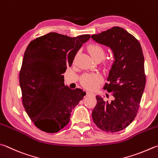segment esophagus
<instances>
[{"label": "esophagus", "instance_id": "1", "mask_svg": "<svg viewBox=\"0 0 158 158\" xmlns=\"http://www.w3.org/2000/svg\"><path fill=\"white\" fill-rule=\"evenodd\" d=\"M91 94H94V93H92V92H90V91L86 92V95H91Z\"/></svg>", "mask_w": 158, "mask_h": 158}]
</instances>
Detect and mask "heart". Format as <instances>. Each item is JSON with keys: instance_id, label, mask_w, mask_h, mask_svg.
I'll return each mask as SVG.
<instances>
[{"instance_id": "heart-1", "label": "heart", "mask_w": 158, "mask_h": 158, "mask_svg": "<svg viewBox=\"0 0 158 158\" xmlns=\"http://www.w3.org/2000/svg\"><path fill=\"white\" fill-rule=\"evenodd\" d=\"M89 53L95 61H102L105 56V51L102 46L97 44H90L88 47ZM106 65H110L112 64L111 59L106 60L105 61ZM99 76L97 74H85L81 77V83L84 87L88 89L95 88L97 83L99 81Z\"/></svg>"}]
</instances>
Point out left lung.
Listing matches in <instances>:
<instances>
[{
    "label": "left lung",
    "mask_w": 158,
    "mask_h": 158,
    "mask_svg": "<svg viewBox=\"0 0 158 158\" xmlns=\"http://www.w3.org/2000/svg\"><path fill=\"white\" fill-rule=\"evenodd\" d=\"M94 41L110 48L114 61L109 70L104 89L112 92L114 99L105 102L96 96L97 104L92 113L101 130L114 133L127 128L138 111L145 88L144 58L141 45L124 28L113 27L91 36Z\"/></svg>",
    "instance_id": "left-lung-1"
}]
</instances>
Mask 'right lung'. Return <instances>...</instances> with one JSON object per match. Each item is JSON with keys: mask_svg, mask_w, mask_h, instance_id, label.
<instances>
[{"mask_svg": "<svg viewBox=\"0 0 158 158\" xmlns=\"http://www.w3.org/2000/svg\"><path fill=\"white\" fill-rule=\"evenodd\" d=\"M89 34L69 37L50 32L31 41L19 75L23 104L34 125L56 133L70 122L73 109L85 95L80 88L64 85V76Z\"/></svg>", "mask_w": 158, "mask_h": 158, "instance_id": "1", "label": "right lung"}]
</instances>
